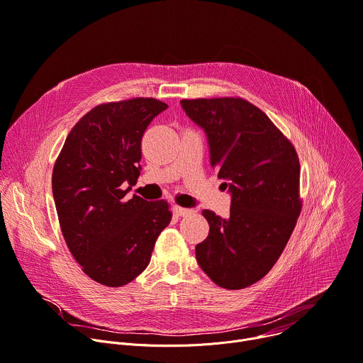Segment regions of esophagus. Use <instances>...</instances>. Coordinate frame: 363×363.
I'll return each instance as SVG.
<instances>
[{"mask_svg": "<svg viewBox=\"0 0 363 363\" xmlns=\"http://www.w3.org/2000/svg\"><path fill=\"white\" fill-rule=\"evenodd\" d=\"M174 213L177 214V216H190V214H193L194 211L191 210V208H186V207H180V206H174Z\"/></svg>", "mask_w": 363, "mask_h": 363, "instance_id": "obj_1", "label": "esophagus"}]
</instances>
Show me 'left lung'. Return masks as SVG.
I'll use <instances>...</instances> for the list:
<instances>
[{
    "label": "left lung",
    "mask_w": 363,
    "mask_h": 363,
    "mask_svg": "<svg viewBox=\"0 0 363 363\" xmlns=\"http://www.w3.org/2000/svg\"><path fill=\"white\" fill-rule=\"evenodd\" d=\"M204 128L210 166L232 191L230 217L203 210L208 236L196 246L203 272L229 291L252 286L277 262L302 210L296 149L273 121L240 97L180 101Z\"/></svg>",
    "instance_id": "left-lung-1"
}]
</instances>
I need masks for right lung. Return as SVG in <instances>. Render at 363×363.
<instances>
[{
  "mask_svg": "<svg viewBox=\"0 0 363 363\" xmlns=\"http://www.w3.org/2000/svg\"><path fill=\"white\" fill-rule=\"evenodd\" d=\"M167 107L152 97L99 104L71 128L54 163L52 196L64 240L100 284L134 280L172 220L166 200L125 199L140 176L141 137Z\"/></svg>",
  "mask_w": 363,
  "mask_h": 363,
  "instance_id": "right-lung-1",
  "label": "right lung"
}]
</instances>
